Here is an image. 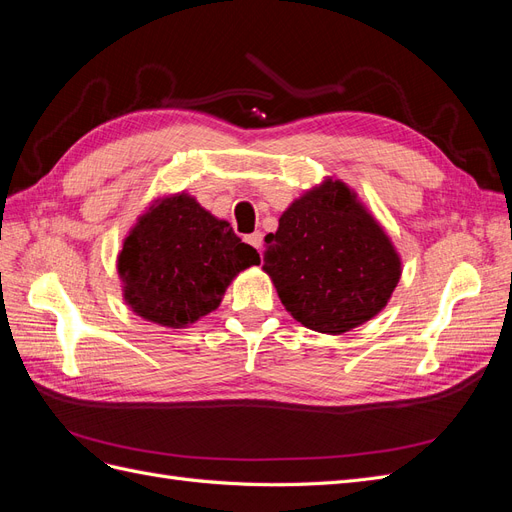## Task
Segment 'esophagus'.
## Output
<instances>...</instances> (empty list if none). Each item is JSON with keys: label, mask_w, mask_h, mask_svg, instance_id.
I'll list each match as a JSON object with an SVG mask.
<instances>
[{"label": "esophagus", "mask_w": 512, "mask_h": 512, "mask_svg": "<svg viewBox=\"0 0 512 512\" xmlns=\"http://www.w3.org/2000/svg\"><path fill=\"white\" fill-rule=\"evenodd\" d=\"M247 243H250L252 247H256V250L260 252V247H262V232H252V235H247Z\"/></svg>", "instance_id": "34e87169"}]
</instances>
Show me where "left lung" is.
Masks as SVG:
<instances>
[{"mask_svg": "<svg viewBox=\"0 0 512 512\" xmlns=\"http://www.w3.org/2000/svg\"><path fill=\"white\" fill-rule=\"evenodd\" d=\"M265 273L303 327L342 335L378 316L401 277V256L348 183L327 177L294 198L265 237Z\"/></svg>", "mask_w": 512, "mask_h": 512, "instance_id": "obj_1", "label": "left lung"}]
</instances>
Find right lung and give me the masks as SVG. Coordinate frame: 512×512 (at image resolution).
<instances>
[{
  "label": "right lung",
  "instance_id": "1",
  "mask_svg": "<svg viewBox=\"0 0 512 512\" xmlns=\"http://www.w3.org/2000/svg\"><path fill=\"white\" fill-rule=\"evenodd\" d=\"M254 265V247L188 192L151 200L117 254L123 301L164 329H185L211 314L230 282Z\"/></svg>",
  "mask_w": 512,
  "mask_h": 512
}]
</instances>
